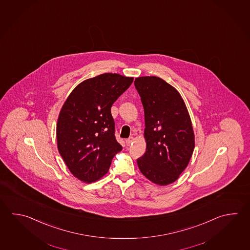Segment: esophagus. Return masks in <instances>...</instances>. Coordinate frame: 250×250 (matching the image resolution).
I'll return each mask as SVG.
<instances>
[{"label":"esophagus","instance_id":"obj_1","mask_svg":"<svg viewBox=\"0 0 250 250\" xmlns=\"http://www.w3.org/2000/svg\"><path fill=\"white\" fill-rule=\"evenodd\" d=\"M132 142H133V137H130V138H128L127 140L125 141V143H126L127 146H130V145L132 144Z\"/></svg>","mask_w":250,"mask_h":250}]
</instances>
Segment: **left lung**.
Wrapping results in <instances>:
<instances>
[{
  "instance_id": "left-lung-1",
  "label": "left lung",
  "mask_w": 250,
  "mask_h": 250,
  "mask_svg": "<svg viewBox=\"0 0 250 250\" xmlns=\"http://www.w3.org/2000/svg\"><path fill=\"white\" fill-rule=\"evenodd\" d=\"M145 115L146 149L137 164L142 174L161 186L176 181L194 149L192 122L184 101L172 85L158 77L134 81Z\"/></svg>"
}]
</instances>
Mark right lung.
<instances>
[{"mask_svg":"<svg viewBox=\"0 0 250 250\" xmlns=\"http://www.w3.org/2000/svg\"><path fill=\"white\" fill-rule=\"evenodd\" d=\"M132 81L104 73L80 83L66 100L57 120V146L76 178L86 183L99 179L122 150L115 136L111 106Z\"/></svg>","mask_w":250,"mask_h":250,"instance_id":"right-lung-1","label":"right lung"}]
</instances>
